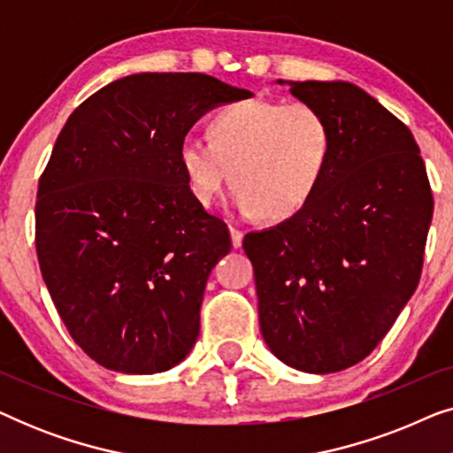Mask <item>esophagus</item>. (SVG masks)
I'll return each mask as SVG.
<instances>
[{
    "label": "esophagus",
    "instance_id": "1",
    "mask_svg": "<svg viewBox=\"0 0 453 453\" xmlns=\"http://www.w3.org/2000/svg\"><path fill=\"white\" fill-rule=\"evenodd\" d=\"M231 239H233V247H241L243 245V231H239L237 226H231Z\"/></svg>",
    "mask_w": 453,
    "mask_h": 453
}]
</instances>
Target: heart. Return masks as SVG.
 <instances>
[{
    "label": "heart",
    "mask_w": 453,
    "mask_h": 453,
    "mask_svg": "<svg viewBox=\"0 0 453 453\" xmlns=\"http://www.w3.org/2000/svg\"><path fill=\"white\" fill-rule=\"evenodd\" d=\"M334 129L309 103L268 98L233 103L208 121V142L185 140L179 165L202 206L234 188L241 212L282 222L303 212L326 181Z\"/></svg>",
    "instance_id": "1"
}]
</instances>
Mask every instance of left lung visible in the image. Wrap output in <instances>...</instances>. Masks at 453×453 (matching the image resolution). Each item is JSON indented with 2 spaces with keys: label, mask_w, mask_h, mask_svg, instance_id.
Here are the masks:
<instances>
[{
  "label": "left lung",
  "mask_w": 453,
  "mask_h": 453,
  "mask_svg": "<svg viewBox=\"0 0 453 453\" xmlns=\"http://www.w3.org/2000/svg\"><path fill=\"white\" fill-rule=\"evenodd\" d=\"M282 84V80H278ZM334 129V157L311 203L247 233L259 330L307 373L361 363L418 287L433 194L404 123L350 82H287Z\"/></svg>",
  "instance_id": "left-lung-1"
}]
</instances>
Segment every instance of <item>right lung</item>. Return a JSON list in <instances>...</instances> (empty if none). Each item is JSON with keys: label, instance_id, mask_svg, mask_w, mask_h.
Returning a JSON list of instances; mask_svg holds the SVG:
<instances>
[{"label": "right lung", "instance_id": "1", "mask_svg": "<svg viewBox=\"0 0 453 453\" xmlns=\"http://www.w3.org/2000/svg\"><path fill=\"white\" fill-rule=\"evenodd\" d=\"M250 96L206 73H134L58 135L36 191V256L73 342L103 367L160 373L194 349L231 234L189 194L179 148L206 111Z\"/></svg>", "mask_w": 453, "mask_h": 453}]
</instances>
